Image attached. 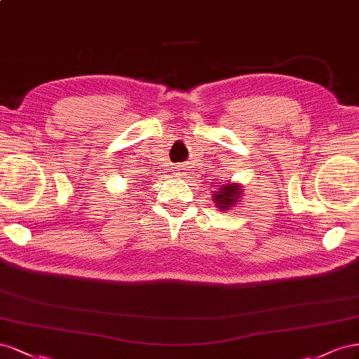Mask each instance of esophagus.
I'll list each match as a JSON object with an SVG mask.
<instances>
[{
	"label": "esophagus",
	"mask_w": 359,
	"mask_h": 359,
	"mask_svg": "<svg viewBox=\"0 0 359 359\" xmlns=\"http://www.w3.org/2000/svg\"><path fill=\"white\" fill-rule=\"evenodd\" d=\"M182 170H183V168H180V167H177V168H176V171H177L176 174H177V176H185V174L182 172Z\"/></svg>",
	"instance_id": "esophagus-1"
}]
</instances>
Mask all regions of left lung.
<instances>
[{"mask_svg":"<svg viewBox=\"0 0 359 359\" xmlns=\"http://www.w3.org/2000/svg\"><path fill=\"white\" fill-rule=\"evenodd\" d=\"M215 187H217L218 191L213 192L212 197L215 201H217V208H219L221 210L230 209L233 204H236L239 196L242 194L238 183L230 185L227 182H218Z\"/></svg>","mask_w":359,"mask_h":359,"instance_id":"left-lung-1","label":"left lung"}]
</instances>
